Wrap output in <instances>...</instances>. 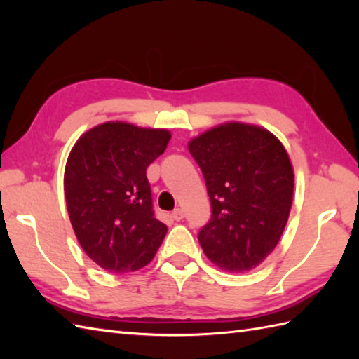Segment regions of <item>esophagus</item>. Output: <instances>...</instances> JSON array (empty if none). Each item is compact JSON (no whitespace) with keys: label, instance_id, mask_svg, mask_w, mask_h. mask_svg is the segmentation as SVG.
I'll use <instances>...</instances> for the list:
<instances>
[{"label":"esophagus","instance_id":"obj_1","mask_svg":"<svg viewBox=\"0 0 359 359\" xmlns=\"http://www.w3.org/2000/svg\"><path fill=\"white\" fill-rule=\"evenodd\" d=\"M184 210H182V208H175L174 211H172V219L174 220H182V219H184Z\"/></svg>","mask_w":359,"mask_h":359}]
</instances>
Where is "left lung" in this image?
Segmentation results:
<instances>
[{
  "mask_svg": "<svg viewBox=\"0 0 359 359\" xmlns=\"http://www.w3.org/2000/svg\"><path fill=\"white\" fill-rule=\"evenodd\" d=\"M211 201L199 231L205 256L219 269L243 273L265 261L292 210L294 174L276 135L256 125L228 121L189 140Z\"/></svg>",
  "mask_w": 359,
  "mask_h": 359,
  "instance_id": "8db88e82",
  "label": "left lung"
}]
</instances>
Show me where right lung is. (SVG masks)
Wrapping results in <instances>:
<instances>
[{"instance_id":"right-lung-1","label":"right lung","mask_w":359,"mask_h":359,"mask_svg":"<svg viewBox=\"0 0 359 359\" xmlns=\"http://www.w3.org/2000/svg\"><path fill=\"white\" fill-rule=\"evenodd\" d=\"M170 139L168 129L106 121L69 152L67 212L81 248L106 271L140 270L162 245L168 228L154 216L147 168Z\"/></svg>"}]
</instances>
